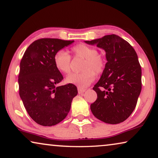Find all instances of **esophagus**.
Instances as JSON below:
<instances>
[{"label": "esophagus", "instance_id": "esophagus-1", "mask_svg": "<svg viewBox=\"0 0 158 158\" xmlns=\"http://www.w3.org/2000/svg\"><path fill=\"white\" fill-rule=\"evenodd\" d=\"M86 89H81V88H78V93L79 94H82V93H84L85 92Z\"/></svg>", "mask_w": 158, "mask_h": 158}]
</instances>
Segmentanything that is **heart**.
Segmentation results:
<instances>
[{
	"mask_svg": "<svg viewBox=\"0 0 158 158\" xmlns=\"http://www.w3.org/2000/svg\"><path fill=\"white\" fill-rule=\"evenodd\" d=\"M74 58L84 59L81 73H74L66 77V82L74 84L79 88L88 86L95 79V74L104 72L106 67V60L102 54H98L97 48L84 44H79L71 48ZM54 63L56 68L63 74L71 72L72 59L70 55L64 50H59L54 54Z\"/></svg>",
	"mask_w": 158,
	"mask_h": 158,
	"instance_id": "heart-1",
	"label": "heart"
}]
</instances>
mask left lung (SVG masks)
I'll use <instances>...</instances> for the list:
<instances>
[{
  "mask_svg": "<svg viewBox=\"0 0 158 158\" xmlns=\"http://www.w3.org/2000/svg\"><path fill=\"white\" fill-rule=\"evenodd\" d=\"M106 52L107 62L93 89L97 98L90 106L95 117L108 124L126 120L134 111L142 89V69L134 48L115 34L86 41Z\"/></svg>",
  "mask_w": 158,
  "mask_h": 158,
  "instance_id": "8db88e82",
  "label": "left lung"
}]
</instances>
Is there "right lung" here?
Returning <instances> with one entry per match:
<instances>
[{"instance_id":"1","label":"right lung","mask_w":158,"mask_h":158,"mask_svg":"<svg viewBox=\"0 0 158 158\" xmlns=\"http://www.w3.org/2000/svg\"><path fill=\"white\" fill-rule=\"evenodd\" d=\"M74 41L41 39L33 42L20 63L19 95L33 120L42 126L55 125L67 116L73 98L74 84L57 86L64 79L54 63V54Z\"/></svg>"}]
</instances>
